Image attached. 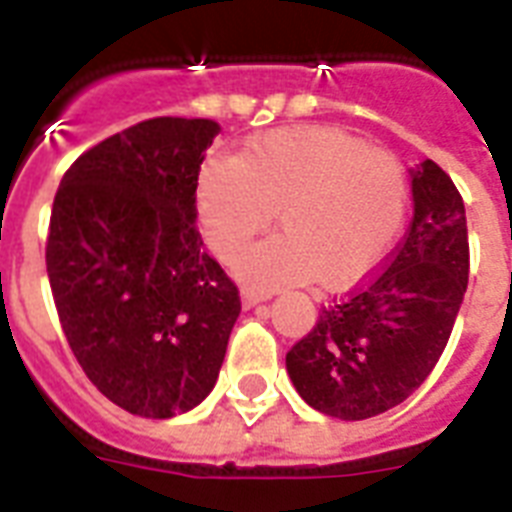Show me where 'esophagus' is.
<instances>
[{
  "label": "esophagus",
  "mask_w": 512,
  "mask_h": 512,
  "mask_svg": "<svg viewBox=\"0 0 512 512\" xmlns=\"http://www.w3.org/2000/svg\"><path fill=\"white\" fill-rule=\"evenodd\" d=\"M240 298H243L245 309H251V306L261 304V301H267L269 293H264V290H256V288H243Z\"/></svg>",
  "instance_id": "34e87169"
}]
</instances>
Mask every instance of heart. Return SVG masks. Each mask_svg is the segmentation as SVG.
<instances>
[{"label":"heart","mask_w":512,"mask_h":512,"mask_svg":"<svg viewBox=\"0 0 512 512\" xmlns=\"http://www.w3.org/2000/svg\"><path fill=\"white\" fill-rule=\"evenodd\" d=\"M410 177L396 155L338 129L296 126L251 140L232 158H211L198 174L195 214L224 261L275 219L285 230L237 261L253 285L320 277L351 288L378 269L404 230Z\"/></svg>","instance_id":"1"}]
</instances>
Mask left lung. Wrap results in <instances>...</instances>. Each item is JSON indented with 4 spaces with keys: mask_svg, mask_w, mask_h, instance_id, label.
Returning a JSON list of instances; mask_svg holds the SVG:
<instances>
[{
    "mask_svg": "<svg viewBox=\"0 0 512 512\" xmlns=\"http://www.w3.org/2000/svg\"><path fill=\"white\" fill-rule=\"evenodd\" d=\"M404 240L362 285L320 309L285 357L304 402L330 418L365 420L420 388L447 346L468 288L463 195L439 163L412 171Z\"/></svg>",
    "mask_w": 512,
    "mask_h": 512,
    "instance_id": "obj_1",
    "label": "left lung"
}]
</instances>
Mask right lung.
Listing matches in <instances>:
<instances>
[{"mask_svg": "<svg viewBox=\"0 0 512 512\" xmlns=\"http://www.w3.org/2000/svg\"><path fill=\"white\" fill-rule=\"evenodd\" d=\"M219 132L211 118H147L81 153L52 203L47 275L68 346L102 396L142 418L211 394L240 314L195 224Z\"/></svg>", "mask_w": 512, "mask_h": 512, "instance_id": "right-lung-1", "label": "right lung"}]
</instances>
